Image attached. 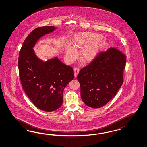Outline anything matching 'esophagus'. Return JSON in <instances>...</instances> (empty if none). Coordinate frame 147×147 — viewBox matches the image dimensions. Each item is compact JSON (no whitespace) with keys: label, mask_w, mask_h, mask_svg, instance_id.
Masks as SVG:
<instances>
[{"label":"esophagus","mask_w":147,"mask_h":147,"mask_svg":"<svg viewBox=\"0 0 147 147\" xmlns=\"http://www.w3.org/2000/svg\"><path fill=\"white\" fill-rule=\"evenodd\" d=\"M79 69L78 68H74V76L76 77L78 74H79Z\"/></svg>","instance_id":"obj_1"}]
</instances>
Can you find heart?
<instances>
[{"mask_svg": "<svg viewBox=\"0 0 147 147\" xmlns=\"http://www.w3.org/2000/svg\"><path fill=\"white\" fill-rule=\"evenodd\" d=\"M100 35L92 32H82L76 34L73 40V47L67 44L65 47V55L69 61L76 57L75 49L82 48L80 57L85 62H90L98 56L105 41Z\"/></svg>", "mask_w": 147, "mask_h": 147, "instance_id": "1", "label": "heart"}]
</instances>
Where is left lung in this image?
<instances>
[{"label": "left lung", "mask_w": 147, "mask_h": 147, "mask_svg": "<svg viewBox=\"0 0 147 147\" xmlns=\"http://www.w3.org/2000/svg\"><path fill=\"white\" fill-rule=\"evenodd\" d=\"M126 56L114 47L102 52L77 76L81 97L90 107L99 108L114 98L123 83Z\"/></svg>", "instance_id": "8db88e82"}]
</instances>
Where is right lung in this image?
Segmentation results:
<instances>
[{
  "instance_id": "1",
  "label": "right lung",
  "mask_w": 147,
  "mask_h": 147,
  "mask_svg": "<svg viewBox=\"0 0 147 147\" xmlns=\"http://www.w3.org/2000/svg\"><path fill=\"white\" fill-rule=\"evenodd\" d=\"M57 28L49 26L33 30L19 53V76L24 91L37 108L45 112H53L61 106L63 90L74 77L73 68L57 56L45 61L36 56L33 49L41 38Z\"/></svg>"
}]
</instances>
